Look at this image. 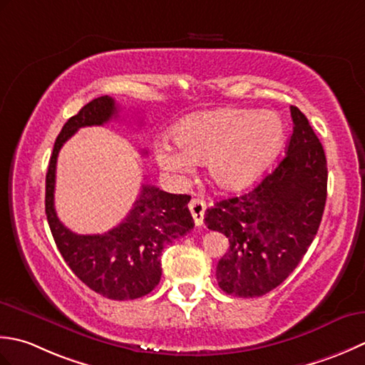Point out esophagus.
<instances>
[{
    "label": "esophagus",
    "instance_id": "1",
    "mask_svg": "<svg viewBox=\"0 0 365 365\" xmlns=\"http://www.w3.org/2000/svg\"><path fill=\"white\" fill-rule=\"evenodd\" d=\"M189 210L192 212V217L193 222H195V225L200 227L203 224V219H205V211H206V203L205 200L202 198H192L190 203H189Z\"/></svg>",
    "mask_w": 365,
    "mask_h": 365
}]
</instances>
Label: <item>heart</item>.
Instances as JSON below:
<instances>
[{"mask_svg":"<svg viewBox=\"0 0 365 365\" xmlns=\"http://www.w3.org/2000/svg\"><path fill=\"white\" fill-rule=\"evenodd\" d=\"M176 145L159 140L155 160L168 173H190L206 162L211 182L222 190H241L257 181L276 159L285 125L271 110L219 108L190 115L173 129Z\"/></svg>","mask_w":365,"mask_h":365,"instance_id":"1","label":"heart"}]
</instances>
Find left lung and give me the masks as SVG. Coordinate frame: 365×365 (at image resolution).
<instances>
[{"label":"left lung","instance_id":"1","mask_svg":"<svg viewBox=\"0 0 365 365\" xmlns=\"http://www.w3.org/2000/svg\"><path fill=\"white\" fill-rule=\"evenodd\" d=\"M293 133L271 175L241 197L206 210L205 224L228 237L215 269L227 294L258 297L279 287L306 255L326 205L324 150L306 115L289 107Z\"/></svg>","mask_w":365,"mask_h":365}]
</instances>
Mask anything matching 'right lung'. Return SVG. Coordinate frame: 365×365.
<instances>
[{
    "instance_id": "add662e5",
    "label": "right lung",
    "mask_w": 365,
    "mask_h": 365,
    "mask_svg": "<svg viewBox=\"0 0 365 365\" xmlns=\"http://www.w3.org/2000/svg\"><path fill=\"white\" fill-rule=\"evenodd\" d=\"M116 116L115 99L101 96L63 125L46 176V214L59 254L72 272L93 292L128 301L153 292L162 276V250L195 224L187 207L189 195L163 192L151 184L141 185L128 217L107 233L77 235L61 224L53 202L59 150L80 128L102 125Z\"/></svg>"
}]
</instances>
